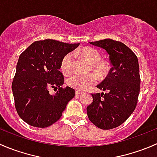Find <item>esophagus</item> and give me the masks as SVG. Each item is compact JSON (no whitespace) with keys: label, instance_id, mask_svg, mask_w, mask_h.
<instances>
[{"label":"esophagus","instance_id":"esophagus-1","mask_svg":"<svg viewBox=\"0 0 157 157\" xmlns=\"http://www.w3.org/2000/svg\"><path fill=\"white\" fill-rule=\"evenodd\" d=\"M75 93L77 95H80V94H81V93H83V91H80V90H76Z\"/></svg>","mask_w":157,"mask_h":157}]
</instances>
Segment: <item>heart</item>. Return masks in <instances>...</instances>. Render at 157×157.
Here are the masks:
<instances>
[{
    "mask_svg": "<svg viewBox=\"0 0 157 157\" xmlns=\"http://www.w3.org/2000/svg\"><path fill=\"white\" fill-rule=\"evenodd\" d=\"M77 54L83 57L86 61L92 64V67L99 75L106 74L109 70V64L105 61H102L101 55L96 49L85 47L77 51ZM73 67L72 54H67L63 58L61 63V71L65 75L71 74ZM97 80V75L95 73H90L86 75L74 74L67 80L69 86L79 90H86L94 85Z\"/></svg>",
    "mask_w": 157,
    "mask_h": 157,
    "instance_id": "1",
    "label": "heart"
}]
</instances>
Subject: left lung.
Here are the masks:
<instances>
[{"instance_id":"8db88e82","label":"left lung","mask_w":157,"mask_h":157,"mask_svg":"<svg viewBox=\"0 0 157 157\" xmlns=\"http://www.w3.org/2000/svg\"><path fill=\"white\" fill-rule=\"evenodd\" d=\"M90 44L106 51L112 67L96 86L107 93L92 94L93 102L86 108L88 118L96 127L112 129L123 124L136 108L140 85L138 60L121 42L106 39Z\"/></svg>"}]
</instances>
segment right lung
Returning a JSON list of instances; mask_svg holds the SVG:
<instances>
[{"label": "right lung", "mask_w": 157, "mask_h": 157, "mask_svg": "<svg viewBox=\"0 0 157 157\" xmlns=\"http://www.w3.org/2000/svg\"><path fill=\"white\" fill-rule=\"evenodd\" d=\"M79 45L45 39L32 43L20 55L12 91L19 116L29 125H52L74 97V89L61 87L64 76L59 69L63 58ZM51 87L59 88L55 95L49 93Z\"/></svg>", "instance_id": "1"}]
</instances>
